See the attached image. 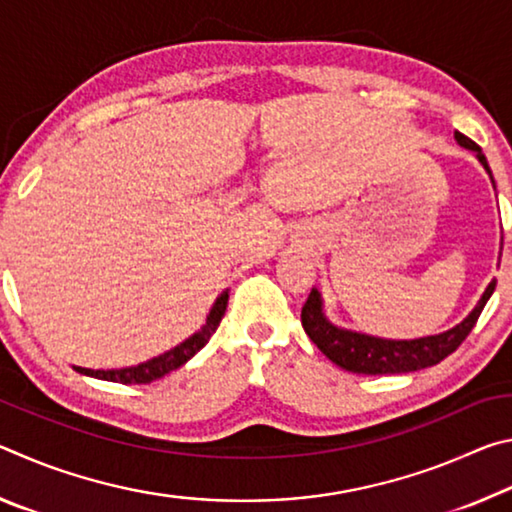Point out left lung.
Returning a JSON list of instances; mask_svg holds the SVG:
<instances>
[{"label": "left lung", "mask_w": 512, "mask_h": 512, "mask_svg": "<svg viewBox=\"0 0 512 512\" xmlns=\"http://www.w3.org/2000/svg\"><path fill=\"white\" fill-rule=\"evenodd\" d=\"M456 142L476 153V158L490 173L488 160L481 153V146L472 142L470 137L463 133H456ZM497 287V280H492L485 289L479 305L472 309V314L467 316L461 325L449 329V332L436 334V336H424V339L415 341H388L377 339V336L348 332V329L334 327L323 316V307H320V293L311 289L309 298L302 307V327L311 341L318 345V350L325 354L329 361H334L336 366L343 370L359 372V375H395V372H413L422 370L449 357L458 345H461L467 334L472 332V327L479 320L485 302L490 300L492 291Z\"/></svg>", "instance_id": "1"}]
</instances>
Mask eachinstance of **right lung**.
<instances>
[{"instance_id": "add662e5", "label": "right lung", "mask_w": 512, "mask_h": 512, "mask_svg": "<svg viewBox=\"0 0 512 512\" xmlns=\"http://www.w3.org/2000/svg\"><path fill=\"white\" fill-rule=\"evenodd\" d=\"M225 307H228V293H221L216 298L214 307L207 316V323L203 325L201 332H196L194 336H189L185 343L176 345V348L160 354L146 363H140V366H131V368H119V370H90V368H76L83 375L97 377V379H106V381H117V384H151V381L160 379L167 375V372L176 370L187 363L194 354L203 348V345L210 341V336L216 332L221 318L225 314Z\"/></svg>"}]
</instances>
